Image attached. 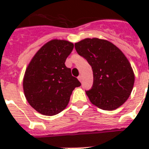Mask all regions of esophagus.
<instances>
[{
  "label": "esophagus",
  "instance_id": "esophagus-1",
  "mask_svg": "<svg viewBox=\"0 0 149 149\" xmlns=\"http://www.w3.org/2000/svg\"><path fill=\"white\" fill-rule=\"evenodd\" d=\"M78 79H79L80 82H82V79H83V78H82L81 76H79V77H78Z\"/></svg>",
  "mask_w": 149,
  "mask_h": 149
}]
</instances>
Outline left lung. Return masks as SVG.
I'll return each mask as SVG.
<instances>
[{
	"instance_id": "obj_1",
	"label": "left lung",
	"mask_w": 149,
	"mask_h": 149,
	"mask_svg": "<svg viewBox=\"0 0 149 149\" xmlns=\"http://www.w3.org/2000/svg\"><path fill=\"white\" fill-rule=\"evenodd\" d=\"M75 49L92 67L93 86L86 91L91 103L105 111L121 106L134 83V72L125 54L111 42L97 38L79 41Z\"/></svg>"
}]
</instances>
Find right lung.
Returning a JSON list of instances; mask_svg holds the SVG:
<instances>
[{
    "label": "right lung",
    "instance_id": "1",
    "mask_svg": "<svg viewBox=\"0 0 149 149\" xmlns=\"http://www.w3.org/2000/svg\"><path fill=\"white\" fill-rule=\"evenodd\" d=\"M73 46L69 41L52 39L40 48L27 66L23 78L24 96L43 115H56L63 111L72 91L81 85L65 65Z\"/></svg>",
    "mask_w": 149,
    "mask_h": 149
}]
</instances>
